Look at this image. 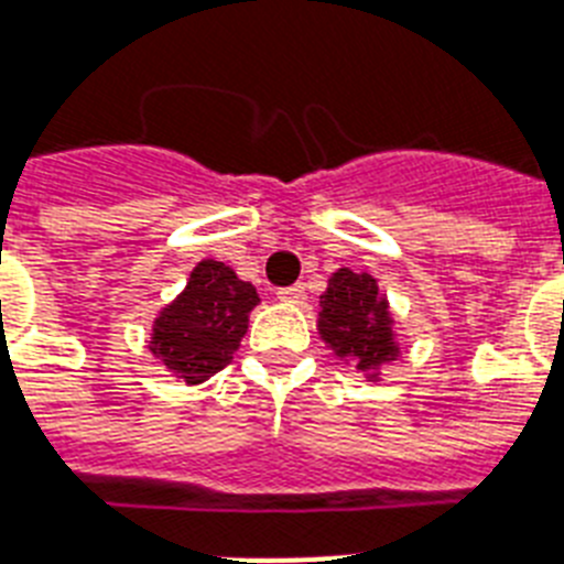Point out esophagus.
<instances>
[{
	"label": "esophagus",
	"instance_id": "obj_1",
	"mask_svg": "<svg viewBox=\"0 0 564 564\" xmlns=\"http://www.w3.org/2000/svg\"><path fill=\"white\" fill-rule=\"evenodd\" d=\"M278 297H281V301H286V304H304V297H306L304 283H292V286H283V290H278Z\"/></svg>",
	"mask_w": 564,
	"mask_h": 564
}]
</instances>
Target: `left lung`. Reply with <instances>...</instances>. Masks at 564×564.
I'll list each match as a JSON object with an SVG mask.
<instances>
[{
    "instance_id": "left-lung-1",
    "label": "left lung",
    "mask_w": 564,
    "mask_h": 564,
    "mask_svg": "<svg viewBox=\"0 0 564 564\" xmlns=\"http://www.w3.org/2000/svg\"><path fill=\"white\" fill-rule=\"evenodd\" d=\"M318 333L338 358L352 361L367 378H376L384 364L399 358L390 306L367 272L338 269L329 278L321 295Z\"/></svg>"
}]
</instances>
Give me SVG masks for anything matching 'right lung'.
Masks as SVG:
<instances>
[{"mask_svg": "<svg viewBox=\"0 0 564 564\" xmlns=\"http://www.w3.org/2000/svg\"><path fill=\"white\" fill-rule=\"evenodd\" d=\"M258 292L220 260H200L186 290L154 321L149 349L186 384H203L238 352Z\"/></svg>", "mask_w": 564, "mask_h": 564, "instance_id": "add662e5", "label": "right lung"}]
</instances>
